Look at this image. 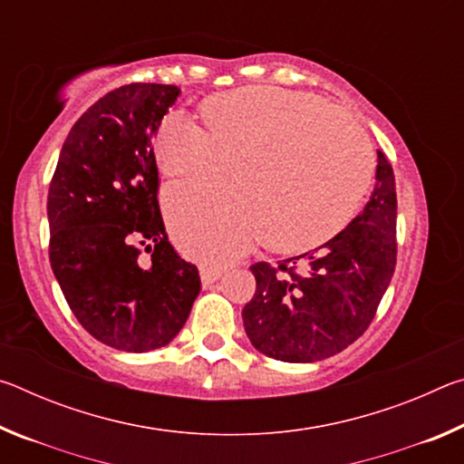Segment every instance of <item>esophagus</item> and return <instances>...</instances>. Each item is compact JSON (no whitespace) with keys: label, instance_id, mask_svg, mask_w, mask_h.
<instances>
[{"label":"esophagus","instance_id":"1","mask_svg":"<svg viewBox=\"0 0 464 464\" xmlns=\"http://www.w3.org/2000/svg\"><path fill=\"white\" fill-rule=\"evenodd\" d=\"M223 268L221 266H210V264H202L200 266V280H202V285L204 286H208V285H213L215 280H218L223 276Z\"/></svg>","mask_w":464,"mask_h":464}]
</instances>
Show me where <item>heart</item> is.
I'll list each match as a JSON object with an SVG mask.
<instances>
[{
	"mask_svg": "<svg viewBox=\"0 0 464 464\" xmlns=\"http://www.w3.org/2000/svg\"><path fill=\"white\" fill-rule=\"evenodd\" d=\"M198 119V129L166 119L153 147L171 186L208 184L231 169L233 192H168L171 233L188 256L225 262L260 239L276 254H304L354 218L372 155L329 102L247 85L204 100Z\"/></svg>",
	"mask_w": 464,
	"mask_h": 464,
	"instance_id": "b5f03b06",
	"label": "heart"
}]
</instances>
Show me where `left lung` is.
<instances>
[{
    "mask_svg": "<svg viewBox=\"0 0 464 464\" xmlns=\"http://www.w3.org/2000/svg\"><path fill=\"white\" fill-rule=\"evenodd\" d=\"M395 176L376 149L374 190L343 231L278 268L251 266L256 295L241 317L254 348L282 362H317L356 342L395 272Z\"/></svg>",
    "mask_w": 464,
    "mask_h": 464,
    "instance_id": "8db88e82",
    "label": "left lung"
}]
</instances>
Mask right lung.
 <instances>
[{
	"mask_svg": "<svg viewBox=\"0 0 464 464\" xmlns=\"http://www.w3.org/2000/svg\"><path fill=\"white\" fill-rule=\"evenodd\" d=\"M179 93L130 83L100 98L69 130L49 188L54 278L85 332L114 350L168 345L200 293L198 270L171 247L157 202L153 137Z\"/></svg>",
	"mask_w": 464,
	"mask_h": 464,
	"instance_id": "1",
	"label": "right lung"
}]
</instances>
